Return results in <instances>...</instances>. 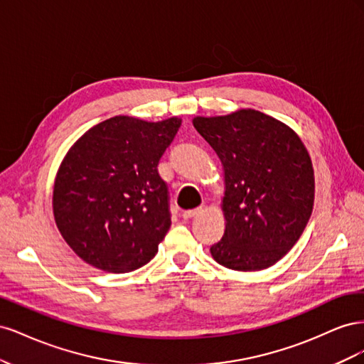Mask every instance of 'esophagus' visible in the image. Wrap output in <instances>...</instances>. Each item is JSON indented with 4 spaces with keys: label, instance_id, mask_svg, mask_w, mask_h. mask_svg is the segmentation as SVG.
I'll list each match as a JSON object with an SVG mask.
<instances>
[{
    "label": "esophagus",
    "instance_id": "esophagus-1",
    "mask_svg": "<svg viewBox=\"0 0 364 364\" xmlns=\"http://www.w3.org/2000/svg\"><path fill=\"white\" fill-rule=\"evenodd\" d=\"M200 211H202V208L190 209V211H185V213L182 214V217H183V220H191V218H193V217H196L197 214H200Z\"/></svg>",
    "mask_w": 364,
    "mask_h": 364
}]
</instances>
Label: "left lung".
<instances>
[{"mask_svg":"<svg viewBox=\"0 0 364 364\" xmlns=\"http://www.w3.org/2000/svg\"><path fill=\"white\" fill-rule=\"evenodd\" d=\"M225 173V234L211 246L223 267L255 272L273 266L299 240L311 217L314 170L296 132L255 109L194 117Z\"/></svg>","mask_w":364,"mask_h":364,"instance_id":"1","label":"left lung"}]
</instances>
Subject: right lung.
Instances as JSON below:
<instances>
[{"label":"right lung","instance_id":"1","mask_svg":"<svg viewBox=\"0 0 364 364\" xmlns=\"http://www.w3.org/2000/svg\"><path fill=\"white\" fill-rule=\"evenodd\" d=\"M181 124L179 117L117 115L85 132L65 155L54 179V222L90 266L126 273L156 255L171 226L158 164Z\"/></svg>","mask_w":364,"mask_h":364}]
</instances>
